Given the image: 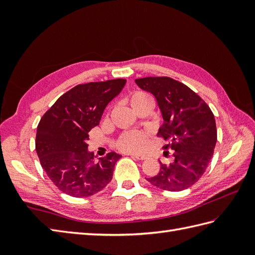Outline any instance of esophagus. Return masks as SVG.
<instances>
[{"label": "esophagus", "mask_w": 255, "mask_h": 255, "mask_svg": "<svg viewBox=\"0 0 255 255\" xmlns=\"http://www.w3.org/2000/svg\"><path fill=\"white\" fill-rule=\"evenodd\" d=\"M131 155V158H134V159H137V160H145L148 158L147 155H144V154H136V153H132V154H130Z\"/></svg>", "instance_id": "34e87169"}]
</instances>
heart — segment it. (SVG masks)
<instances>
[{
    "label": "heart",
    "mask_w": 255,
    "mask_h": 255,
    "mask_svg": "<svg viewBox=\"0 0 255 255\" xmlns=\"http://www.w3.org/2000/svg\"><path fill=\"white\" fill-rule=\"evenodd\" d=\"M128 103L133 108H137L139 105L144 104V103H152L153 100L148 93L142 91L133 92L130 96L128 97ZM148 138L147 134L141 131H126L121 137L117 139L116 145L119 150L124 151V152H140L147 147Z\"/></svg>",
    "instance_id": "obj_1"
}]
</instances>
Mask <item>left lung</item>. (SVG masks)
<instances>
[{
    "instance_id": "1",
    "label": "left lung",
    "mask_w": 255,
    "mask_h": 255,
    "mask_svg": "<svg viewBox=\"0 0 255 255\" xmlns=\"http://www.w3.org/2000/svg\"><path fill=\"white\" fill-rule=\"evenodd\" d=\"M134 82L158 102L164 121L158 136L174 156L170 164L160 162V172L147 181L164 191H184L202 177L213 158L217 142L214 114L202 97L176 80L148 77Z\"/></svg>"
}]
</instances>
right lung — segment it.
Masks as SVG:
<instances>
[{
    "instance_id": "obj_1",
    "label": "right lung",
    "mask_w": 255,
    "mask_h": 255,
    "mask_svg": "<svg viewBox=\"0 0 255 255\" xmlns=\"http://www.w3.org/2000/svg\"><path fill=\"white\" fill-rule=\"evenodd\" d=\"M126 80L79 84L61 95L41 117L36 151L51 182L72 197H89L112 181L122 155L107 153L95 161L88 150L89 132L100 125L105 107L117 96Z\"/></svg>"
}]
</instances>
